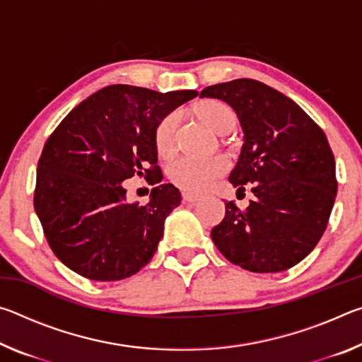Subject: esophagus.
Returning a JSON list of instances; mask_svg holds the SVG:
<instances>
[{
  "label": "esophagus",
  "instance_id": "1",
  "mask_svg": "<svg viewBox=\"0 0 362 362\" xmlns=\"http://www.w3.org/2000/svg\"><path fill=\"white\" fill-rule=\"evenodd\" d=\"M182 198H183V201H187V203H199V201L203 199V196L193 194V193H188V192H183V193H182Z\"/></svg>",
  "mask_w": 362,
  "mask_h": 362
}]
</instances>
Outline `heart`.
Instances as JSON below:
<instances>
[{"label":"heart","instance_id":"b5f03b06","mask_svg":"<svg viewBox=\"0 0 362 362\" xmlns=\"http://www.w3.org/2000/svg\"><path fill=\"white\" fill-rule=\"evenodd\" d=\"M199 115L207 126L218 134H225L235 127L236 116L225 103L212 100L199 108ZM179 127V115L169 113L158 122L155 129V146L161 156H169L175 148V134ZM228 170V161L222 156L192 158L179 156L168 166L169 180L185 192L199 193L212 185Z\"/></svg>","mask_w":362,"mask_h":362}]
</instances>
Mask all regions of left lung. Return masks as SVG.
Wrapping results in <instances>:
<instances>
[{
	"label": "left lung",
	"instance_id": "1",
	"mask_svg": "<svg viewBox=\"0 0 362 362\" xmlns=\"http://www.w3.org/2000/svg\"><path fill=\"white\" fill-rule=\"evenodd\" d=\"M235 110L244 132L230 174L238 194L250 187L247 209L225 203L211 238L226 260L254 273H278L315 249L337 194L335 159L326 134L289 97L255 79L209 86Z\"/></svg>",
	"mask_w": 362,
	"mask_h": 362
}]
</instances>
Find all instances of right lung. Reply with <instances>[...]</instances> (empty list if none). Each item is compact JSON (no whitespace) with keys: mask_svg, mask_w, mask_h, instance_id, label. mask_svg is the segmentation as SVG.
Segmentation results:
<instances>
[{"mask_svg":"<svg viewBox=\"0 0 362 362\" xmlns=\"http://www.w3.org/2000/svg\"><path fill=\"white\" fill-rule=\"evenodd\" d=\"M198 95L107 86L65 116L46 140L36 170L35 211L57 259L93 281H118L156 252L164 220L180 204L170 183L148 204L129 203L122 182H161L155 129L164 116Z\"/></svg>","mask_w":362,"mask_h":362,"instance_id":"obj_1","label":"right lung"}]
</instances>
